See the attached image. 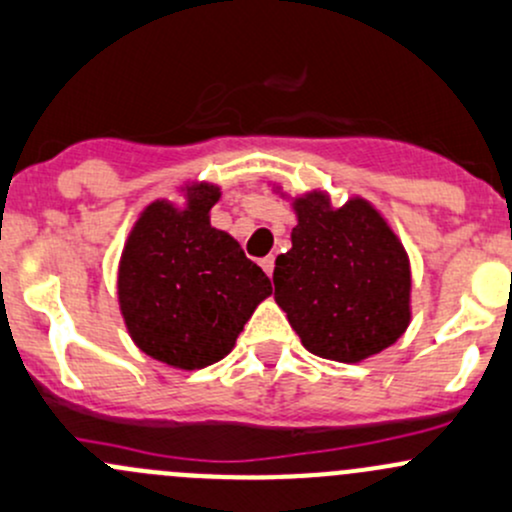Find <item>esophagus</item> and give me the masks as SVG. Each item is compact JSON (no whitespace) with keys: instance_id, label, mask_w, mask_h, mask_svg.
<instances>
[{"instance_id":"obj_1","label":"esophagus","mask_w":512,"mask_h":512,"mask_svg":"<svg viewBox=\"0 0 512 512\" xmlns=\"http://www.w3.org/2000/svg\"><path fill=\"white\" fill-rule=\"evenodd\" d=\"M260 265H262V270H265L267 274H272V272H274V257H272V255L262 257V260H260Z\"/></svg>"}]
</instances>
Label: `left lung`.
Segmentation results:
<instances>
[{"instance_id":"left-lung-1","label":"left lung","mask_w":512,"mask_h":512,"mask_svg":"<svg viewBox=\"0 0 512 512\" xmlns=\"http://www.w3.org/2000/svg\"><path fill=\"white\" fill-rule=\"evenodd\" d=\"M292 211V250L277 257L272 282L306 351L360 363L390 348L412 321V270L385 215L363 196L333 206L321 188L294 198Z\"/></svg>"}]
</instances>
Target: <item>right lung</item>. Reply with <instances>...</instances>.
Returning a JSON list of instances; mask_svg holds the SVG:
<instances>
[{
  "instance_id": "1",
  "label": "right lung",
  "mask_w": 512,
  "mask_h": 512,
  "mask_svg": "<svg viewBox=\"0 0 512 512\" xmlns=\"http://www.w3.org/2000/svg\"><path fill=\"white\" fill-rule=\"evenodd\" d=\"M181 203L157 198L129 230L117 301L129 338L176 370H201L235 348L272 282L240 242L211 225L220 186L186 181Z\"/></svg>"
}]
</instances>
